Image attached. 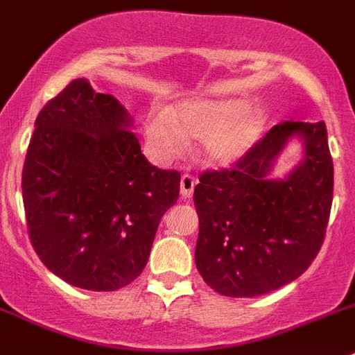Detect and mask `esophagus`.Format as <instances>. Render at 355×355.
I'll list each match as a JSON object with an SVG mask.
<instances>
[{"instance_id":"1","label":"esophagus","mask_w":355,"mask_h":355,"mask_svg":"<svg viewBox=\"0 0 355 355\" xmlns=\"http://www.w3.org/2000/svg\"><path fill=\"white\" fill-rule=\"evenodd\" d=\"M196 186V178L191 177V175L184 173L180 178V195L182 198H191L193 196V191Z\"/></svg>"}]
</instances>
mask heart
I'll return each instance as SVG.
<instances>
[{"label": "heart", "mask_w": 355, "mask_h": 355, "mask_svg": "<svg viewBox=\"0 0 355 355\" xmlns=\"http://www.w3.org/2000/svg\"><path fill=\"white\" fill-rule=\"evenodd\" d=\"M263 112L245 100L198 98L150 114L144 135L159 157H171L186 144V135L203 137L202 153L209 164H232L250 152L263 132Z\"/></svg>", "instance_id": "heart-1"}]
</instances>
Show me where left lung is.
Instances as JSON below:
<instances>
[{
  "instance_id": "left-lung-1",
  "label": "left lung",
  "mask_w": 355,
  "mask_h": 355,
  "mask_svg": "<svg viewBox=\"0 0 355 355\" xmlns=\"http://www.w3.org/2000/svg\"><path fill=\"white\" fill-rule=\"evenodd\" d=\"M295 135L304 143V159L288 178L270 179ZM332 187L323 121L280 123L232 169L202 173L193 195L200 275L216 293L234 298L266 295L298 279L322 248Z\"/></svg>"
}]
</instances>
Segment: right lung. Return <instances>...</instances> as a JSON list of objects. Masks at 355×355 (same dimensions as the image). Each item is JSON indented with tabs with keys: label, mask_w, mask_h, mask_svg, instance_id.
<instances>
[{
	"label": "right lung",
	"mask_w": 355,
	"mask_h": 355,
	"mask_svg": "<svg viewBox=\"0 0 355 355\" xmlns=\"http://www.w3.org/2000/svg\"><path fill=\"white\" fill-rule=\"evenodd\" d=\"M132 118L85 78L42 107L23 166L30 241L75 288L116 291L141 275L180 173L141 153Z\"/></svg>",
	"instance_id": "right-lung-1"
}]
</instances>
